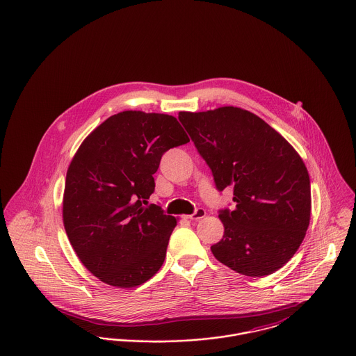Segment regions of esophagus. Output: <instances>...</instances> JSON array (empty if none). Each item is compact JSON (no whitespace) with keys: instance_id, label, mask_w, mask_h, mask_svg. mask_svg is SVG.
<instances>
[{"instance_id":"esophagus-1","label":"esophagus","mask_w":356,"mask_h":356,"mask_svg":"<svg viewBox=\"0 0 356 356\" xmlns=\"http://www.w3.org/2000/svg\"><path fill=\"white\" fill-rule=\"evenodd\" d=\"M205 209H202V208H198V209H195V212L193 214H189V216H185V218H188V220H200V218H202V217H205Z\"/></svg>"}]
</instances>
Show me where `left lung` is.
Here are the masks:
<instances>
[{
    "mask_svg": "<svg viewBox=\"0 0 356 356\" xmlns=\"http://www.w3.org/2000/svg\"><path fill=\"white\" fill-rule=\"evenodd\" d=\"M235 208L218 211L224 236L214 258L247 277L280 270L301 245L310 220V179L297 151L257 115L222 106L178 116Z\"/></svg>",
    "mask_w": 356,
    "mask_h": 356,
    "instance_id": "obj_1",
    "label": "left lung"
}]
</instances>
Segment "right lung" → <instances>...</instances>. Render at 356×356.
<instances>
[{
	"instance_id": "add662e5",
	"label": "right lung",
	"mask_w": 356,
	"mask_h": 356,
	"mask_svg": "<svg viewBox=\"0 0 356 356\" xmlns=\"http://www.w3.org/2000/svg\"><path fill=\"white\" fill-rule=\"evenodd\" d=\"M186 143L175 118L125 111L81 144L66 175L63 224L79 261L102 282L135 287L162 267L177 218L145 205L162 155Z\"/></svg>"
}]
</instances>
